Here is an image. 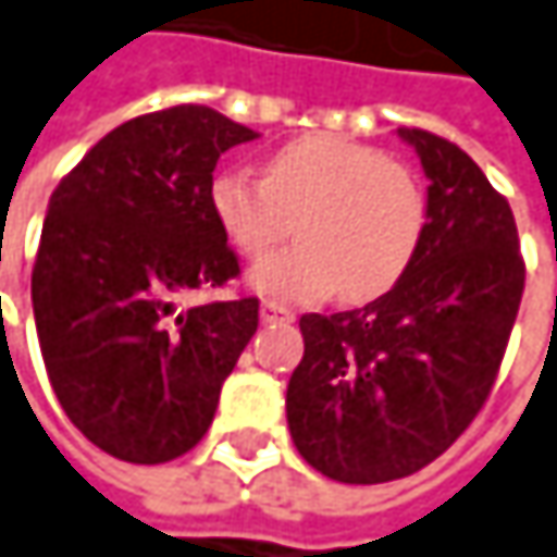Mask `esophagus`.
I'll return each instance as SVG.
<instances>
[{
  "instance_id": "1",
  "label": "esophagus",
  "mask_w": 557,
  "mask_h": 557,
  "mask_svg": "<svg viewBox=\"0 0 557 557\" xmlns=\"http://www.w3.org/2000/svg\"><path fill=\"white\" fill-rule=\"evenodd\" d=\"M261 319H264V322H293L296 315H293L286 306H277V302H264V306H261Z\"/></svg>"
}]
</instances>
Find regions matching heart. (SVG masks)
Wrapping results in <instances>:
<instances>
[{"label": "heart", "instance_id": "obj_1", "mask_svg": "<svg viewBox=\"0 0 557 557\" xmlns=\"http://www.w3.org/2000/svg\"><path fill=\"white\" fill-rule=\"evenodd\" d=\"M209 212L245 258L289 235L299 245L261 261L248 283L274 302H319L342 289L371 302L409 271L425 232V193L384 151L335 135H302L268 161V176L219 170Z\"/></svg>", "mask_w": 557, "mask_h": 557}]
</instances>
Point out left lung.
I'll return each instance as SVG.
<instances>
[{
  "mask_svg": "<svg viewBox=\"0 0 557 557\" xmlns=\"http://www.w3.org/2000/svg\"><path fill=\"white\" fill-rule=\"evenodd\" d=\"M419 154L425 232L381 299L299 319L286 384L296 451L342 484H384L435 461L481 412L519 312L512 209L458 145L396 128Z\"/></svg>",
  "mask_w": 557,
  "mask_h": 557,
  "instance_id": "left-lung-1",
  "label": "left lung"
}]
</instances>
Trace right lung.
Instances as JSON below:
<instances>
[{"label":"right lung","mask_w":557,"mask_h":557,"mask_svg":"<svg viewBox=\"0 0 557 557\" xmlns=\"http://www.w3.org/2000/svg\"><path fill=\"white\" fill-rule=\"evenodd\" d=\"M258 132L209 106L112 128L48 202L32 274L41 358L70 422L132 465L186 455L258 332V299L176 309L238 261L209 212L219 158Z\"/></svg>","instance_id":"add662e5"}]
</instances>
